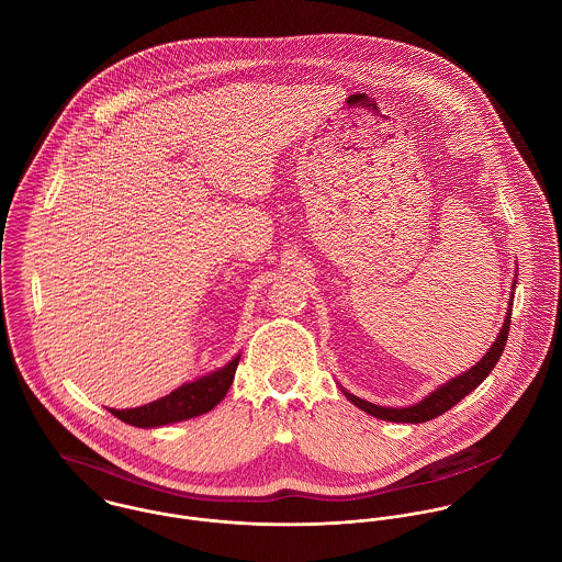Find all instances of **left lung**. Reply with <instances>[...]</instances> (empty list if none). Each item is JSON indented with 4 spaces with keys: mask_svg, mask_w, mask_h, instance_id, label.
I'll use <instances>...</instances> for the list:
<instances>
[{
    "mask_svg": "<svg viewBox=\"0 0 562 562\" xmlns=\"http://www.w3.org/2000/svg\"><path fill=\"white\" fill-rule=\"evenodd\" d=\"M515 288H517V274L513 279V292L508 296V310H506V318L502 322V328L495 337V341L491 344V348L484 352L479 363H474L470 370H465L463 374L450 379L448 383L439 385L437 390H432L426 398H422L411 406H381V404H374V402L363 401L350 392H346L341 385V392L348 401L352 402L355 406H359L361 411L370 413L372 417H379V419H385V422H401V424H422V422H428V419H435L437 415L450 411L454 404L463 401L468 394H472L482 381L491 374V370L495 368V363L499 361L502 352H504V346H506V337H508V328H510V312H513V299H515Z\"/></svg>",
    "mask_w": 562,
    "mask_h": 562,
    "instance_id": "8db88e82",
    "label": "left lung"
}]
</instances>
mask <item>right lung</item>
I'll list each match as a JSON object with an SVG mask.
<instances>
[{
	"label": "right lung",
	"instance_id": "right-lung-1",
	"mask_svg": "<svg viewBox=\"0 0 562 562\" xmlns=\"http://www.w3.org/2000/svg\"><path fill=\"white\" fill-rule=\"evenodd\" d=\"M238 363H240V355H236L227 366H223L201 379H194L192 383H183L181 387H177L175 392H170L160 401L149 402V404L136 406V408H123V411L112 408V415L119 417L121 422H125L130 426H138V428H160L166 424H175V422H183V419L203 415L227 396V392L234 383Z\"/></svg>",
	"mask_w": 562,
	"mask_h": 562
}]
</instances>
